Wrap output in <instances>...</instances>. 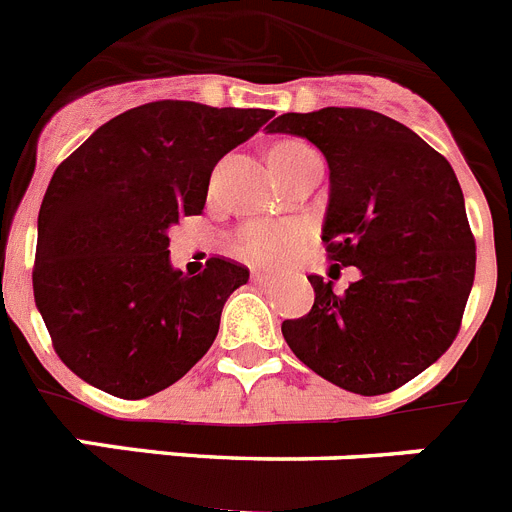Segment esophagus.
<instances>
[{"label": "esophagus", "mask_w": 512, "mask_h": 512, "mask_svg": "<svg viewBox=\"0 0 512 512\" xmlns=\"http://www.w3.org/2000/svg\"><path fill=\"white\" fill-rule=\"evenodd\" d=\"M252 280H255V283H270V280H273V275L262 273V270H252Z\"/></svg>", "instance_id": "obj_1"}]
</instances>
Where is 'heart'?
Here are the masks:
<instances>
[{
    "instance_id": "b5f03b06",
    "label": "heart",
    "mask_w": 512,
    "mask_h": 512,
    "mask_svg": "<svg viewBox=\"0 0 512 512\" xmlns=\"http://www.w3.org/2000/svg\"><path fill=\"white\" fill-rule=\"evenodd\" d=\"M303 142L298 140H283L270 150V155L280 153H298L303 150ZM298 242H301V232L290 224H252V227L242 229L234 239V247L242 257L252 262H278L283 257H288L290 252L296 250Z\"/></svg>"
}]
</instances>
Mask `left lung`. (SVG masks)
<instances>
[{"mask_svg": "<svg viewBox=\"0 0 512 512\" xmlns=\"http://www.w3.org/2000/svg\"><path fill=\"white\" fill-rule=\"evenodd\" d=\"M267 132L306 137L329 163L321 239L359 280L344 293L308 275L313 306L283 321L303 365L339 388L382 395L451 347L474 283V239L449 160L370 109L280 114Z\"/></svg>", "mask_w": 512, "mask_h": 512, "instance_id": "8db88e82", "label": "left lung"}]
</instances>
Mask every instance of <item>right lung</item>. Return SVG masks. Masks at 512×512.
I'll return each mask as SVG.
<instances>
[{"instance_id":"1","label":"right lung","mask_w":512,"mask_h":512,"mask_svg":"<svg viewBox=\"0 0 512 512\" xmlns=\"http://www.w3.org/2000/svg\"><path fill=\"white\" fill-rule=\"evenodd\" d=\"M270 109L153 101L101 124L58 165L38 214L35 306L58 357L117 398L155 395L214 344L227 298L250 270L211 257L170 262V227L201 214L211 170Z\"/></svg>"}]
</instances>
